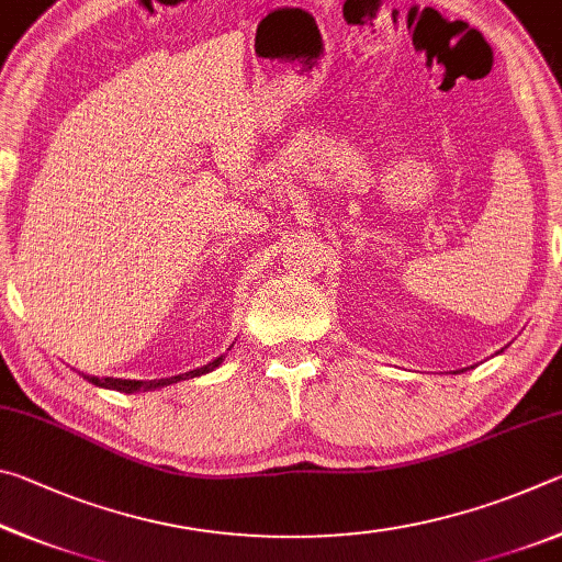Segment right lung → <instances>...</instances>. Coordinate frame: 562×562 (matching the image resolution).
<instances>
[{
  "mask_svg": "<svg viewBox=\"0 0 562 562\" xmlns=\"http://www.w3.org/2000/svg\"><path fill=\"white\" fill-rule=\"evenodd\" d=\"M223 364V355L207 361L205 367L201 369H193V372H186V374H178V376H168V379H150V382H140V379H113V376H83L87 382L97 384V386H103V389H116V392H123V394H136V392H154V389H160V386H168V384H176L180 382V379H193V376H201V374H207L213 372L215 367Z\"/></svg>",
  "mask_w": 562,
  "mask_h": 562,
  "instance_id": "right-lung-1",
  "label": "right lung"
}]
</instances>
